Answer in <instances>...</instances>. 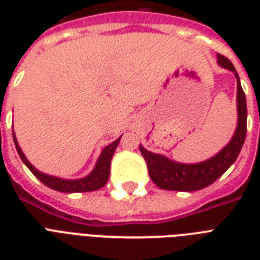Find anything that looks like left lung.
Returning <instances> with one entry per match:
<instances>
[{"mask_svg":"<svg viewBox=\"0 0 260 260\" xmlns=\"http://www.w3.org/2000/svg\"><path fill=\"white\" fill-rule=\"evenodd\" d=\"M217 63L226 70L235 73L238 81V126L231 142L213 158L193 165L174 162L165 155L154 154L139 146L143 158L146 159L148 174L155 185L163 190L175 191H196L212 185L225 173L238 159L247 134V104L246 94L240 85V78L234 64L224 55L217 54Z\"/></svg>","mask_w":260,"mask_h":260,"instance_id":"8db88e82","label":"left lung"}]
</instances>
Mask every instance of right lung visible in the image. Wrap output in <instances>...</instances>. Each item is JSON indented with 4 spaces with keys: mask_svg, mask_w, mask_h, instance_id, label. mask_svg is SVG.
Segmentation results:
<instances>
[{
    "mask_svg": "<svg viewBox=\"0 0 260 260\" xmlns=\"http://www.w3.org/2000/svg\"><path fill=\"white\" fill-rule=\"evenodd\" d=\"M121 136L116 140V142L110 143L109 146H106L104 150H102L100 158H98L97 163H95V167L93 169V171L85 178H81V179H62V178L52 177V175H47V174H43L40 171H38L35 169L28 159L25 158V155L22 154L21 148L18 146L17 140H16V136H14L13 132V140L14 144H16V150H17L20 158L25 166L32 171L35 177L38 178L39 181L43 182L44 185L51 187V189L56 190V191H62V193H83V191H94V190L101 189L105 186V183L109 179L110 174V160L113 158V154L116 148L118 146V142H120Z\"/></svg>",
    "mask_w": 260,
    "mask_h": 260,
    "instance_id": "obj_1",
    "label": "right lung"
}]
</instances>
